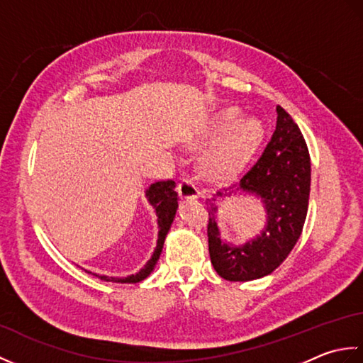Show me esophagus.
Instances as JSON below:
<instances>
[{
    "label": "esophagus",
    "mask_w": 363,
    "mask_h": 363,
    "mask_svg": "<svg viewBox=\"0 0 363 363\" xmlns=\"http://www.w3.org/2000/svg\"><path fill=\"white\" fill-rule=\"evenodd\" d=\"M177 191H179V195L186 199H195L199 196L196 184L191 181L190 177H182V181L177 184Z\"/></svg>",
    "instance_id": "esophagus-1"
}]
</instances>
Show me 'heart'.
Instances as JSON below:
<instances>
[{
    "label": "heart",
    "mask_w": 363,
    "mask_h": 363,
    "mask_svg": "<svg viewBox=\"0 0 363 363\" xmlns=\"http://www.w3.org/2000/svg\"><path fill=\"white\" fill-rule=\"evenodd\" d=\"M264 137L265 128L259 118H243L238 107L220 111L209 128V140H222L206 157V173L212 177H228L240 172L257 152Z\"/></svg>",
    "instance_id": "obj_1"
}]
</instances>
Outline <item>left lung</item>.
Instances as JSON below:
<instances>
[{
    "label": "left lung",
    "mask_w": 363,
    "mask_h": 363,
    "mask_svg": "<svg viewBox=\"0 0 363 363\" xmlns=\"http://www.w3.org/2000/svg\"><path fill=\"white\" fill-rule=\"evenodd\" d=\"M276 129L237 190L262 199L267 225L252 240L233 245L223 240L217 223V198L229 196L218 191L207 199L209 212L211 262L223 279L245 282L272 274L287 259L303 233L311 194V156L298 125L281 106L276 107Z\"/></svg>",
    "instance_id": "8db88e82"
}]
</instances>
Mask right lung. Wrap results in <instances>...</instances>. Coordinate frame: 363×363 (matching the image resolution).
Segmentation results:
<instances>
[{
	"instance_id": "1",
	"label": "right lung",
	"mask_w": 363,
	"mask_h": 363,
	"mask_svg": "<svg viewBox=\"0 0 363 363\" xmlns=\"http://www.w3.org/2000/svg\"><path fill=\"white\" fill-rule=\"evenodd\" d=\"M176 184L174 181H159L154 182L146 189L145 195L148 203L154 207L157 215V226H159V234H157V245L156 250H154L151 259L146 262V265L140 269V272L135 274H130L126 277H111V276H98L99 279L107 281V282H121V284H137L143 279H146L151 274V272L156 267L157 260L160 257L162 248H164L165 237L168 234L169 228H172V223L174 220V215L177 211V194L174 191ZM90 273V272H89Z\"/></svg>"
}]
</instances>
